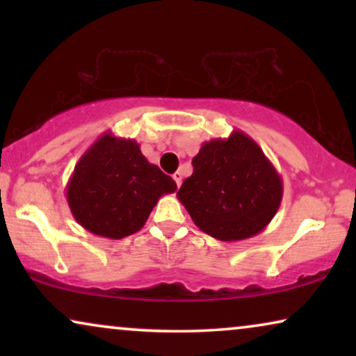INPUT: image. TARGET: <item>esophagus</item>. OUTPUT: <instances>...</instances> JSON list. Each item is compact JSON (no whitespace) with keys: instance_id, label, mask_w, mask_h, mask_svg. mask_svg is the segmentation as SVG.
Wrapping results in <instances>:
<instances>
[{"instance_id":"34e87169","label":"esophagus","mask_w":356,"mask_h":356,"mask_svg":"<svg viewBox=\"0 0 356 356\" xmlns=\"http://www.w3.org/2000/svg\"><path fill=\"white\" fill-rule=\"evenodd\" d=\"M172 177H173V179H175V181H177V184H178V186H179V184H181V173H179V172H175L173 175H172Z\"/></svg>"}]
</instances>
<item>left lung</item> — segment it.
Here are the masks:
<instances>
[{
	"label": "left lung",
	"mask_w": 356,
	"mask_h": 356,
	"mask_svg": "<svg viewBox=\"0 0 356 356\" xmlns=\"http://www.w3.org/2000/svg\"><path fill=\"white\" fill-rule=\"evenodd\" d=\"M177 193L193 222L220 241L256 236L279 211L284 183L254 139L235 129L204 143Z\"/></svg>",
	"instance_id": "8db88e82"
}]
</instances>
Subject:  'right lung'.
Returning <instances> with one entry per match:
<instances>
[{
	"label": "right lung",
	"mask_w": 356,
	"mask_h": 356,
	"mask_svg": "<svg viewBox=\"0 0 356 356\" xmlns=\"http://www.w3.org/2000/svg\"><path fill=\"white\" fill-rule=\"evenodd\" d=\"M177 183L150 163L134 139L104 133L82 154L66 184L72 217L97 236L120 240L139 232Z\"/></svg>",
	"instance_id": "obj_1"
}]
</instances>
